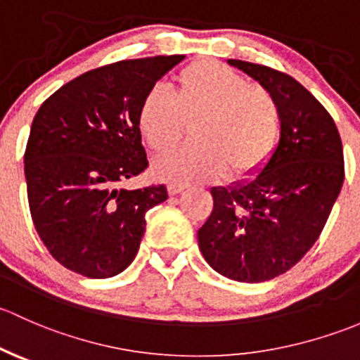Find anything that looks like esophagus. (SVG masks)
<instances>
[{
	"label": "esophagus",
	"instance_id": "obj_1",
	"mask_svg": "<svg viewBox=\"0 0 360 360\" xmlns=\"http://www.w3.org/2000/svg\"><path fill=\"white\" fill-rule=\"evenodd\" d=\"M185 188H187V185H185V184H176V181H172V184H168L169 195L180 194V192H184Z\"/></svg>",
	"mask_w": 360,
	"mask_h": 360
}]
</instances>
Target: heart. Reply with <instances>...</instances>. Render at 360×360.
Segmentation results:
<instances>
[{
  "label": "heart",
  "instance_id": "heart-1",
  "mask_svg": "<svg viewBox=\"0 0 360 360\" xmlns=\"http://www.w3.org/2000/svg\"><path fill=\"white\" fill-rule=\"evenodd\" d=\"M194 140L155 161L159 176L176 181H210L255 175L269 161L281 133V107L260 84L217 60L181 69L173 95L154 88L139 107V129L155 154L181 142L185 123L197 121Z\"/></svg>",
  "mask_w": 360,
  "mask_h": 360
}]
</instances>
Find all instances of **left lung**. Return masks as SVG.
<instances>
[{"instance_id":"left-lung-1","label":"left lung","mask_w":360,"mask_h":360,"mask_svg":"<svg viewBox=\"0 0 360 360\" xmlns=\"http://www.w3.org/2000/svg\"><path fill=\"white\" fill-rule=\"evenodd\" d=\"M260 81L281 107V140L246 184L213 188V211L198 232L211 269L239 283H263L305 257L321 236L345 179L338 128L290 74L229 60Z\"/></svg>"}]
</instances>
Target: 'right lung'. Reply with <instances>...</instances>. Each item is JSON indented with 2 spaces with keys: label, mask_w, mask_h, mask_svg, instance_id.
I'll use <instances>...</instances> for the list:
<instances>
[{
  "label": "right lung",
  "mask_w": 360,
  "mask_h": 360,
  "mask_svg": "<svg viewBox=\"0 0 360 360\" xmlns=\"http://www.w3.org/2000/svg\"><path fill=\"white\" fill-rule=\"evenodd\" d=\"M184 55L133 58L91 69L58 88L36 112L24 154L31 218L65 269L90 279L133 262L146 213L168 199L166 185L126 191L149 166L139 129L147 91Z\"/></svg>",
  "instance_id": "1"
}]
</instances>
